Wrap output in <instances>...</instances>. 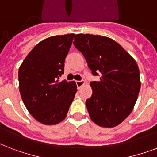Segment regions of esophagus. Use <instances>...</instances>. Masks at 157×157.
Listing matches in <instances>:
<instances>
[{"instance_id":"obj_1","label":"esophagus","mask_w":157,"mask_h":157,"mask_svg":"<svg viewBox=\"0 0 157 157\" xmlns=\"http://www.w3.org/2000/svg\"><path fill=\"white\" fill-rule=\"evenodd\" d=\"M76 86H77V88H81L82 86H84L85 85V81H76Z\"/></svg>"}]
</instances>
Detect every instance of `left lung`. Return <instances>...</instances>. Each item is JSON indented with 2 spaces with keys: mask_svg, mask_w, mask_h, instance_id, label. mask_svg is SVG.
Here are the masks:
<instances>
[{
  "mask_svg": "<svg viewBox=\"0 0 157 157\" xmlns=\"http://www.w3.org/2000/svg\"><path fill=\"white\" fill-rule=\"evenodd\" d=\"M73 44L84 55L99 81L90 82L91 97L86 101L90 118L104 128H113L126 119L139 94V68L133 57L110 38L76 34Z\"/></svg>",
  "mask_w": 157,
  "mask_h": 157,
  "instance_id": "left-lung-1",
  "label": "left lung"
}]
</instances>
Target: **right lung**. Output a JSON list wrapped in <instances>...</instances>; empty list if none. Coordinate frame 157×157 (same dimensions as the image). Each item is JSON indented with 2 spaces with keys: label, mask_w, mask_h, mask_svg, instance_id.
<instances>
[{
  "label": "right lung",
  "mask_w": 157,
  "mask_h": 157,
  "mask_svg": "<svg viewBox=\"0 0 157 157\" xmlns=\"http://www.w3.org/2000/svg\"><path fill=\"white\" fill-rule=\"evenodd\" d=\"M75 34L44 39L31 50L19 68V88L26 109L45 125L66 118L77 91L75 81L58 79L64 73L65 58Z\"/></svg>",
  "instance_id": "obj_1"
}]
</instances>
